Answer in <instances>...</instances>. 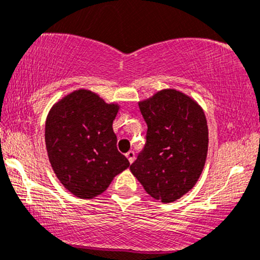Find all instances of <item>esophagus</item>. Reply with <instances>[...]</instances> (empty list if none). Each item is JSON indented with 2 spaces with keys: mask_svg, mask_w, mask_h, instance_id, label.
<instances>
[{
  "mask_svg": "<svg viewBox=\"0 0 260 260\" xmlns=\"http://www.w3.org/2000/svg\"><path fill=\"white\" fill-rule=\"evenodd\" d=\"M125 156H126V158L129 159L130 163H133L134 159H135V152H134V151H129V152L125 154Z\"/></svg>",
  "mask_w": 260,
  "mask_h": 260,
  "instance_id": "esophagus-1",
  "label": "esophagus"
}]
</instances>
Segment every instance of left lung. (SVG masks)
<instances>
[{"label":"left lung","mask_w":260,"mask_h":260,"mask_svg":"<svg viewBox=\"0 0 260 260\" xmlns=\"http://www.w3.org/2000/svg\"><path fill=\"white\" fill-rule=\"evenodd\" d=\"M147 124L146 145L130 166L146 193L173 203L200 178L209 146L205 113L197 101L173 88L139 102Z\"/></svg>","instance_id":"left-lung-1"}]
</instances>
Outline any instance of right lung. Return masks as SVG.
<instances>
[{"mask_svg": "<svg viewBox=\"0 0 260 260\" xmlns=\"http://www.w3.org/2000/svg\"><path fill=\"white\" fill-rule=\"evenodd\" d=\"M120 106L97 93L77 89L51 107L45 121V145L57 179L81 199L107 190L130 166L116 148L113 121Z\"/></svg>", "mask_w": 260, "mask_h": 260, "instance_id": "obj_1", "label": "right lung"}]
</instances>
